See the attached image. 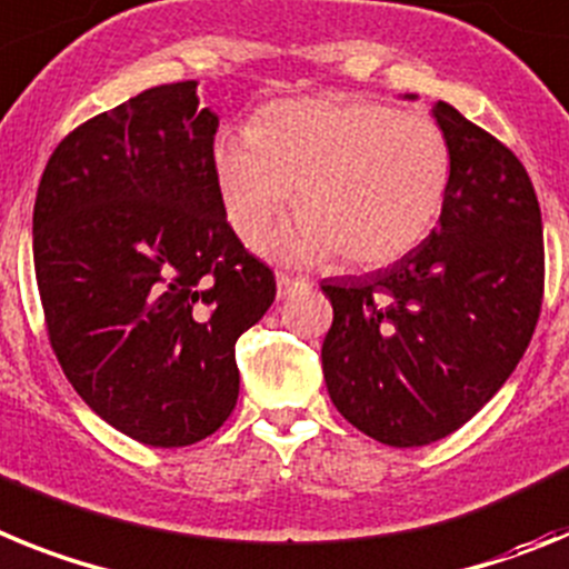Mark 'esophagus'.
Listing matches in <instances>:
<instances>
[{"instance_id": "obj_1", "label": "esophagus", "mask_w": 569, "mask_h": 569, "mask_svg": "<svg viewBox=\"0 0 569 569\" xmlns=\"http://www.w3.org/2000/svg\"><path fill=\"white\" fill-rule=\"evenodd\" d=\"M306 286H309V280L291 278V274H283V271H280V274H278V298H286V295H291L295 289H306Z\"/></svg>"}]
</instances>
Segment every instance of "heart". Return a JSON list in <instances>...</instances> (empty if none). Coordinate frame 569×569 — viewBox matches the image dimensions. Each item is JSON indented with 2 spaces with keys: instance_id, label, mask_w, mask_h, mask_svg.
Instances as JSON below:
<instances>
[{
  "instance_id": "1",
  "label": "heart",
  "mask_w": 569,
  "mask_h": 569,
  "mask_svg": "<svg viewBox=\"0 0 569 569\" xmlns=\"http://www.w3.org/2000/svg\"><path fill=\"white\" fill-rule=\"evenodd\" d=\"M211 174L231 231L263 246L298 194V223L271 240L286 263L340 254L378 269L421 246L452 177L447 134L427 113L360 97H298L211 142Z\"/></svg>"
}]
</instances>
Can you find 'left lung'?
<instances>
[{
	"instance_id": "left-lung-1",
	"label": "left lung",
	"mask_w": 569,
	"mask_h": 569,
	"mask_svg": "<svg viewBox=\"0 0 569 569\" xmlns=\"http://www.w3.org/2000/svg\"><path fill=\"white\" fill-rule=\"evenodd\" d=\"M432 117L452 154L438 229L387 269L320 286L335 309L320 349L329 398L387 447L447 438L490 401L545 291L541 209L518 157L449 102Z\"/></svg>"
}]
</instances>
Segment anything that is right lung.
I'll list each match as a JSON object with an SVG mask.
<instances>
[{"label": "right lung", "instance_id": "1", "mask_svg": "<svg viewBox=\"0 0 569 569\" xmlns=\"http://www.w3.org/2000/svg\"><path fill=\"white\" fill-rule=\"evenodd\" d=\"M220 117L197 82L148 88L59 142L33 206V269L71 387L148 447L217 432L240 392L237 338L274 274L226 223Z\"/></svg>", "mask_w": 569, "mask_h": 569}]
</instances>
